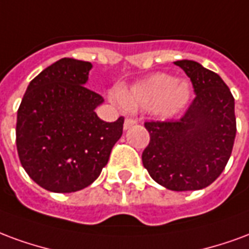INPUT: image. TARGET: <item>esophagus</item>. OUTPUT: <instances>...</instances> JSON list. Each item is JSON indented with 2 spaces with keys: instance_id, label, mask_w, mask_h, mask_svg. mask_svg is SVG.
Segmentation results:
<instances>
[{
  "instance_id": "1",
  "label": "esophagus",
  "mask_w": 249,
  "mask_h": 249,
  "mask_svg": "<svg viewBox=\"0 0 249 249\" xmlns=\"http://www.w3.org/2000/svg\"><path fill=\"white\" fill-rule=\"evenodd\" d=\"M135 123H137V121H135V119H131V118H126V121H124V124H123V128H124V130H128V128L134 126Z\"/></svg>"
}]
</instances>
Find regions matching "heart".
I'll use <instances>...</instances> for the list:
<instances>
[{"label": "heart", "mask_w": 249, "mask_h": 249, "mask_svg": "<svg viewBox=\"0 0 249 249\" xmlns=\"http://www.w3.org/2000/svg\"><path fill=\"white\" fill-rule=\"evenodd\" d=\"M119 103L128 111L148 108L152 115L167 121L179 115L191 99V86L187 81L170 74L157 72L128 87L118 89Z\"/></svg>", "instance_id": "heart-1"}]
</instances>
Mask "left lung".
<instances>
[{"mask_svg": "<svg viewBox=\"0 0 249 249\" xmlns=\"http://www.w3.org/2000/svg\"><path fill=\"white\" fill-rule=\"evenodd\" d=\"M191 79L196 97L175 122H146L150 143L142 154L150 177L171 191H195L215 182L236 135L235 99L216 72L191 59L174 62Z\"/></svg>", "mask_w": 249, "mask_h": 249, "instance_id": "obj_1", "label": "left lung"}]
</instances>
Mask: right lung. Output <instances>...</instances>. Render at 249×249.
<instances>
[{
  "instance_id": "add662e5",
  "label": "right lung",
  "mask_w": 249,
  "mask_h": 249,
  "mask_svg": "<svg viewBox=\"0 0 249 249\" xmlns=\"http://www.w3.org/2000/svg\"><path fill=\"white\" fill-rule=\"evenodd\" d=\"M91 69L90 62L59 59L29 83L18 108V157L48 191L75 192L91 184L122 137V117L108 123L95 112L105 101L86 87Z\"/></svg>"
}]
</instances>
